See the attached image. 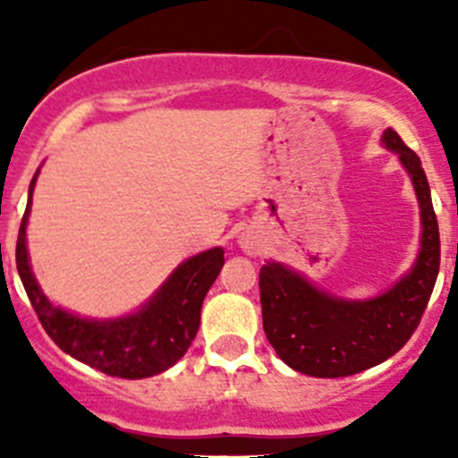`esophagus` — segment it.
<instances>
[{
  "mask_svg": "<svg viewBox=\"0 0 458 458\" xmlns=\"http://www.w3.org/2000/svg\"><path fill=\"white\" fill-rule=\"evenodd\" d=\"M241 248L245 250L248 254H257L259 252V242L254 241V238L245 236V238H241Z\"/></svg>",
  "mask_w": 458,
  "mask_h": 458,
  "instance_id": "34e87169",
  "label": "esophagus"
}]
</instances>
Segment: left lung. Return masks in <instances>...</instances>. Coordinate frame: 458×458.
Segmentation results:
<instances>
[{"mask_svg":"<svg viewBox=\"0 0 458 458\" xmlns=\"http://www.w3.org/2000/svg\"><path fill=\"white\" fill-rule=\"evenodd\" d=\"M386 148L406 167L420 201L422 248L411 273L371 301H344L317 289L289 266L268 261L259 273L264 330L291 369L317 378L353 376L386 362L420 326L440 268V233L431 190L418 153L392 128Z\"/></svg>","mask_w":458,"mask_h":458,"instance_id":"1","label":"left lung"}]
</instances>
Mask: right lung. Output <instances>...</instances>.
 <instances>
[{"label":"right lung","instance_id":"obj_1","mask_svg":"<svg viewBox=\"0 0 458 458\" xmlns=\"http://www.w3.org/2000/svg\"><path fill=\"white\" fill-rule=\"evenodd\" d=\"M36 176L31 179L27 210L20 225L15 264L31 307L52 342L71 358L119 378H148L176 365L197 337L201 302L225 266V250H206L183 261L151 301L131 317L107 321L75 317L71 311L52 305L31 273L27 257V220Z\"/></svg>","mask_w":458,"mask_h":458}]
</instances>
